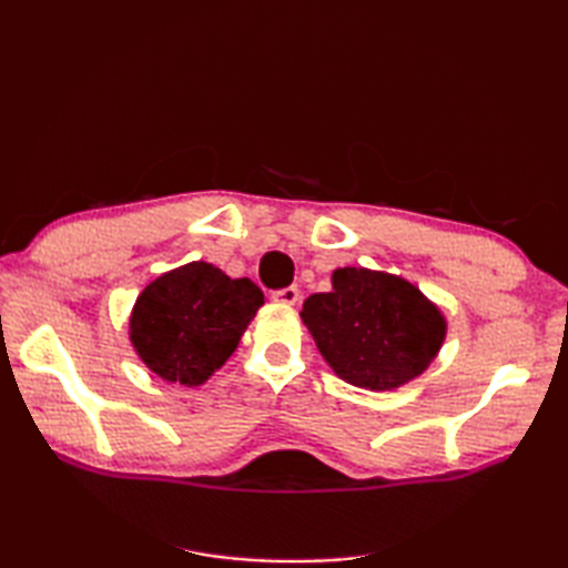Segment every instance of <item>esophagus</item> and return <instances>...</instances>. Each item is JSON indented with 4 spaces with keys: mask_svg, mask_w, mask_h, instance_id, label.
I'll list each match as a JSON object with an SVG mask.
<instances>
[{
    "mask_svg": "<svg viewBox=\"0 0 568 568\" xmlns=\"http://www.w3.org/2000/svg\"><path fill=\"white\" fill-rule=\"evenodd\" d=\"M300 300V291L295 285H291V287H283V291H277V293H273V303H277V305H287V307H293L295 303Z\"/></svg>",
    "mask_w": 568,
    "mask_h": 568,
    "instance_id": "esophagus-1",
    "label": "esophagus"
}]
</instances>
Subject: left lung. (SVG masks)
Wrapping results in <instances>:
<instances>
[{
  "instance_id": "obj_1",
  "label": "left lung",
  "mask_w": 568,
  "mask_h": 568,
  "mask_svg": "<svg viewBox=\"0 0 568 568\" xmlns=\"http://www.w3.org/2000/svg\"><path fill=\"white\" fill-rule=\"evenodd\" d=\"M300 317L336 376L366 390L417 378L446 336L442 310L419 287L368 268H336L332 293L310 295Z\"/></svg>"
}]
</instances>
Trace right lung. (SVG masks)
Wrapping results in <instances>:
<instances>
[{"instance_id":"obj_1","label":"right lung","mask_w":568,"mask_h":568,"mask_svg":"<svg viewBox=\"0 0 568 568\" xmlns=\"http://www.w3.org/2000/svg\"><path fill=\"white\" fill-rule=\"evenodd\" d=\"M261 305V287L248 277L192 261L143 287L131 310L129 339L155 376L192 388L236 352Z\"/></svg>"}]
</instances>
